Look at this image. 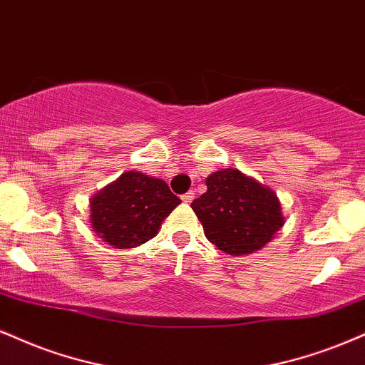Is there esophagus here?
Masks as SVG:
<instances>
[{
    "label": "esophagus",
    "instance_id": "esophagus-1",
    "mask_svg": "<svg viewBox=\"0 0 365 365\" xmlns=\"http://www.w3.org/2000/svg\"><path fill=\"white\" fill-rule=\"evenodd\" d=\"M182 200L185 202V204H190V202L194 200V192H187V194H183Z\"/></svg>",
    "mask_w": 365,
    "mask_h": 365
}]
</instances>
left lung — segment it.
<instances>
[{
  "label": "left lung",
  "instance_id": "left-lung-1",
  "mask_svg": "<svg viewBox=\"0 0 365 365\" xmlns=\"http://www.w3.org/2000/svg\"><path fill=\"white\" fill-rule=\"evenodd\" d=\"M207 192L192 202L205 238L227 255H248L265 247L284 226L279 197L240 170L210 173Z\"/></svg>",
  "mask_w": 365,
  "mask_h": 365
}]
</instances>
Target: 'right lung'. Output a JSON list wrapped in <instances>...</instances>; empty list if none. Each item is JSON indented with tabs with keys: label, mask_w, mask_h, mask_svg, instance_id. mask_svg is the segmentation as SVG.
<instances>
[{
	"label": "right lung",
	"mask_w": 365,
	"mask_h": 365,
	"mask_svg": "<svg viewBox=\"0 0 365 365\" xmlns=\"http://www.w3.org/2000/svg\"><path fill=\"white\" fill-rule=\"evenodd\" d=\"M180 202L163 180L125 171L91 197L90 222L113 248H135L155 238Z\"/></svg>",
	"instance_id": "right-lung-1"
}]
</instances>
